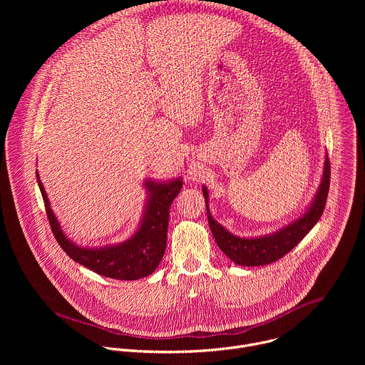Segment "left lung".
I'll return each mask as SVG.
<instances>
[{"label":"left lung","mask_w":365,"mask_h":365,"mask_svg":"<svg viewBox=\"0 0 365 365\" xmlns=\"http://www.w3.org/2000/svg\"><path fill=\"white\" fill-rule=\"evenodd\" d=\"M329 182H331V163L327 158L325 160V169H324V178L322 183L319 186L318 195L315 196L314 203L310 205L307 212L296 220L294 222L289 224L287 227L282 228L276 234H270L266 237L259 238H240L234 234L228 232L222 225H220L214 218L211 217L210 210H207V192L206 187H202L203 196H205V205H206V215H207V224L214 234V238L218 244V247L231 258L238 266H264L277 262L279 258L286 255L290 250H293L303 237L315 227V224L321 220L327 197L329 192Z\"/></svg>","instance_id":"1"}]
</instances>
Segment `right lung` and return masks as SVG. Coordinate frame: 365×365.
<instances>
[{
  "label": "right lung",
  "instance_id": "add662e5",
  "mask_svg": "<svg viewBox=\"0 0 365 365\" xmlns=\"http://www.w3.org/2000/svg\"><path fill=\"white\" fill-rule=\"evenodd\" d=\"M37 182L44 200L47 220L56 241L73 262L92 272L117 280H137L150 276L158 269L166 251L169 211L173 199L182 189V180L169 183L147 182L150 199L138 231L125 242L103 248H81L66 238L50 203L41 182Z\"/></svg>",
  "mask_w": 365,
  "mask_h": 365
}]
</instances>
